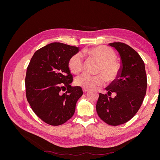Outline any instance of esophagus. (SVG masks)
<instances>
[{
	"label": "esophagus",
	"instance_id": "obj_1",
	"mask_svg": "<svg viewBox=\"0 0 160 160\" xmlns=\"http://www.w3.org/2000/svg\"><path fill=\"white\" fill-rule=\"evenodd\" d=\"M88 91V89H86V88H83V93H86L87 91Z\"/></svg>",
	"mask_w": 160,
	"mask_h": 160
}]
</instances>
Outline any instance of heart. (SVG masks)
I'll return each mask as SVG.
<instances>
[{
	"label": "heart",
	"instance_id": "obj_1",
	"mask_svg": "<svg viewBox=\"0 0 160 160\" xmlns=\"http://www.w3.org/2000/svg\"><path fill=\"white\" fill-rule=\"evenodd\" d=\"M83 53L99 62V66L96 71V73L99 75L91 76L85 73L77 77L75 79V83L77 86L86 89L95 88L103 85L106 81L108 83H111L119 77L122 65L116 59L117 55L115 51L109 47L103 45L97 46L85 49ZM68 67L71 72L75 75L82 72L84 67V61L81 53H76L70 58Z\"/></svg>",
	"mask_w": 160,
	"mask_h": 160
}]
</instances>
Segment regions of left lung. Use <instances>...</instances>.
Listing matches in <instances>:
<instances>
[{
    "mask_svg": "<svg viewBox=\"0 0 160 160\" xmlns=\"http://www.w3.org/2000/svg\"><path fill=\"white\" fill-rule=\"evenodd\" d=\"M109 45L118 50L122 58V74L106 88L109 97L99 93L96 110L105 123L117 126L128 122L137 113L146 94L148 82L144 62L136 51L123 42H115ZM112 93L116 94L114 98H110Z\"/></svg>",
    "mask_w": 160,
    "mask_h": 160,
    "instance_id": "left-lung-1",
    "label": "left lung"
}]
</instances>
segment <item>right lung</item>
<instances>
[{
	"label": "right lung",
	"instance_id": "right-lung-1",
	"mask_svg": "<svg viewBox=\"0 0 160 160\" xmlns=\"http://www.w3.org/2000/svg\"><path fill=\"white\" fill-rule=\"evenodd\" d=\"M79 47L52 42L37 50L27 67L26 97L32 111L42 122L57 126L70 119L83 95L81 87H72L68 67Z\"/></svg>",
	"mask_w": 160,
	"mask_h": 160
}]
</instances>
